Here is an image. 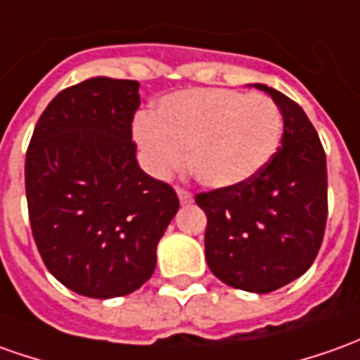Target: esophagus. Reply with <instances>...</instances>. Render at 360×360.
I'll use <instances>...</instances> for the list:
<instances>
[{
  "mask_svg": "<svg viewBox=\"0 0 360 360\" xmlns=\"http://www.w3.org/2000/svg\"><path fill=\"white\" fill-rule=\"evenodd\" d=\"M177 195H179V200L183 202V205H187V202H191V200H193V195H191L189 191L181 189V187H177Z\"/></svg>",
  "mask_w": 360,
  "mask_h": 360,
  "instance_id": "1",
  "label": "esophagus"
}]
</instances>
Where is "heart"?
Here are the masks:
<instances>
[{
  "label": "heart",
  "mask_w": 360,
  "mask_h": 360,
  "mask_svg": "<svg viewBox=\"0 0 360 360\" xmlns=\"http://www.w3.org/2000/svg\"><path fill=\"white\" fill-rule=\"evenodd\" d=\"M272 98L229 88L181 90L161 98L153 116L139 114L134 136L155 175L187 165L205 187H232L270 161L282 138Z\"/></svg>",
  "instance_id": "heart-1"
}]
</instances>
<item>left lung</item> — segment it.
Returning a JSON list of instances; mask_svg holds the SVG:
<instances>
[{
    "label": "left lung",
    "instance_id": "obj_1",
    "mask_svg": "<svg viewBox=\"0 0 360 360\" xmlns=\"http://www.w3.org/2000/svg\"><path fill=\"white\" fill-rule=\"evenodd\" d=\"M268 92L283 116L282 148L250 179L197 193L207 214L211 272L236 290L268 293L314 264L327 224V161L314 124L297 102Z\"/></svg>",
    "mask_w": 360,
    "mask_h": 360
}]
</instances>
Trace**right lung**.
<instances>
[{"label":"right lung","instance_id":"add662e5","mask_svg":"<svg viewBox=\"0 0 360 360\" xmlns=\"http://www.w3.org/2000/svg\"><path fill=\"white\" fill-rule=\"evenodd\" d=\"M139 82L88 78L37 122L25 158L29 221L46 270L68 290L108 300L136 292L179 209L175 189L136 160Z\"/></svg>","mask_w":360,"mask_h":360}]
</instances>
